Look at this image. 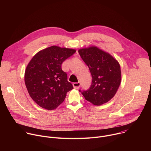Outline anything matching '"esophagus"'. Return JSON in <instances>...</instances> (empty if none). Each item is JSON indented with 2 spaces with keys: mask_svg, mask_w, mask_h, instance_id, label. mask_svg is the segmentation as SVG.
I'll use <instances>...</instances> for the list:
<instances>
[{
  "mask_svg": "<svg viewBox=\"0 0 151 151\" xmlns=\"http://www.w3.org/2000/svg\"><path fill=\"white\" fill-rule=\"evenodd\" d=\"M73 87H74L75 89H78L80 87V86H81V83L79 82H74L73 83Z\"/></svg>",
  "mask_w": 151,
  "mask_h": 151,
  "instance_id": "1",
  "label": "esophagus"
}]
</instances>
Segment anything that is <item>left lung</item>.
<instances>
[{"mask_svg":"<svg viewBox=\"0 0 151 151\" xmlns=\"http://www.w3.org/2000/svg\"><path fill=\"white\" fill-rule=\"evenodd\" d=\"M78 52L92 76L90 88L79 91L86 100L94 105L100 106L109 101L115 95L121 83L119 63L109 53L96 47L80 49Z\"/></svg>","mask_w":151,"mask_h":151,"instance_id":"obj_1","label":"left lung"}]
</instances>
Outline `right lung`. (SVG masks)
<instances>
[{
  "mask_svg": "<svg viewBox=\"0 0 151 151\" xmlns=\"http://www.w3.org/2000/svg\"><path fill=\"white\" fill-rule=\"evenodd\" d=\"M76 50L52 46L39 51L26 68L24 81L31 98L42 108L53 110L73 87L61 64Z\"/></svg>",
  "mask_w": 151,
  "mask_h": 151,
  "instance_id": "add662e5",
  "label": "right lung"
}]
</instances>
